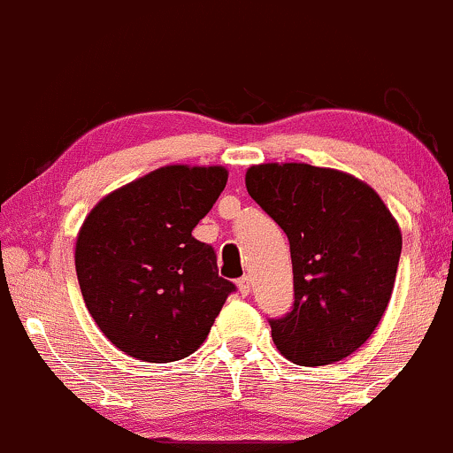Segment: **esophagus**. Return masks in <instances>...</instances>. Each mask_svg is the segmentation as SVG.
Segmentation results:
<instances>
[{
    "label": "esophagus",
    "mask_w": 453,
    "mask_h": 453,
    "mask_svg": "<svg viewBox=\"0 0 453 453\" xmlns=\"http://www.w3.org/2000/svg\"><path fill=\"white\" fill-rule=\"evenodd\" d=\"M237 288H239V295H242V296L250 295V290H252V281H250L248 275H243V278L237 280Z\"/></svg>",
    "instance_id": "34e87169"
}]
</instances>
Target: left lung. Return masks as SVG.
<instances>
[{
  "mask_svg": "<svg viewBox=\"0 0 453 453\" xmlns=\"http://www.w3.org/2000/svg\"><path fill=\"white\" fill-rule=\"evenodd\" d=\"M246 188L290 242L295 307L269 322L273 343L301 366L343 360L373 334L390 303L398 222L369 184L331 167L252 165Z\"/></svg>",
  "mask_w": 453,
  "mask_h": 453,
  "instance_id": "obj_1",
  "label": "left lung"
}]
</instances>
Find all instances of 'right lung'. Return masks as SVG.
Returning a JSON list of instances; mask_svg holds the SVG:
<instances>
[{
  "label": "right lung",
  "mask_w": 453,
  "mask_h": 453,
  "mask_svg": "<svg viewBox=\"0 0 453 453\" xmlns=\"http://www.w3.org/2000/svg\"><path fill=\"white\" fill-rule=\"evenodd\" d=\"M220 165H165L105 195L76 239L82 299L101 333L143 363H173L205 342L235 284L193 228L225 190Z\"/></svg>",
  "instance_id": "right-lung-1"
}]
</instances>
